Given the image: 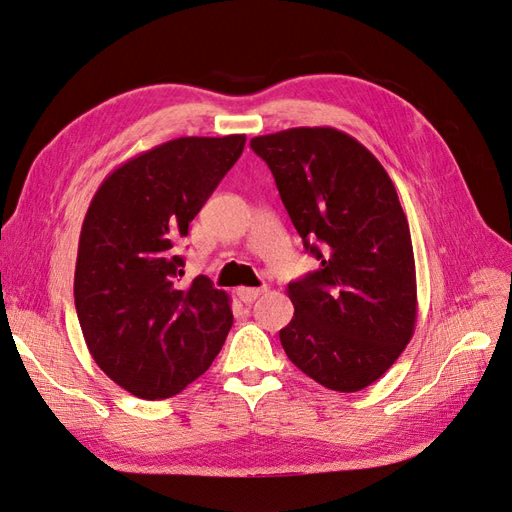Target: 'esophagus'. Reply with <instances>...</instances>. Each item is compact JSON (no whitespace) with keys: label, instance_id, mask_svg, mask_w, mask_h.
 <instances>
[{"label":"esophagus","instance_id":"34e87169","mask_svg":"<svg viewBox=\"0 0 512 512\" xmlns=\"http://www.w3.org/2000/svg\"><path fill=\"white\" fill-rule=\"evenodd\" d=\"M262 292H265V288H245V286H241V288H237V297L243 303H252V301H256L260 297Z\"/></svg>","mask_w":512,"mask_h":512}]
</instances>
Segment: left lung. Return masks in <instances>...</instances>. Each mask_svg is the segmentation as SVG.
I'll return each instance as SVG.
<instances>
[{
	"mask_svg": "<svg viewBox=\"0 0 512 512\" xmlns=\"http://www.w3.org/2000/svg\"><path fill=\"white\" fill-rule=\"evenodd\" d=\"M320 269L288 284V359L331 391L374 384L416 324L410 226L374 153L335 128H290L250 141Z\"/></svg>",
	"mask_w": 512,
	"mask_h": 512,
	"instance_id": "left-lung-1",
	"label": "left lung"
}]
</instances>
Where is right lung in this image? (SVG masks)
Masks as SVG:
<instances>
[{
	"label": "right lung",
	"instance_id": "add662e5",
	"mask_svg": "<svg viewBox=\"0 0 512 512\" xmlns=\"http://www.w3.org/2000/svg\"><path fill=\"white\" fill-rule=\"evenodd\" d=\"M243 147L245 134L175 138L117 166L91 198L74 271L76 316L98 367L136 397L181 393L232 327L228 294L209 277L177 284L175 245Z\"/></svg>",
	"mask_w": 512,
	"mask_h": 512
}]
</instances>
